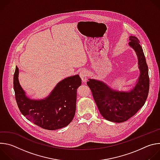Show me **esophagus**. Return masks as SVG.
<instances>
[{
	"label": "esophagus",
	"instance_id": "34e87169",
	"mask_svg": "<svg viewBox=\"0 0 160 160\" xmlns=\"http://www.w3.org/2000/svg\"><path fill=\"white\" fill-rule=\"evenodd\" d=\"M79 75H80V78H82V80L83 82H85L87 80L88 75H87V70H82V71L80 72Z\"/></svg>",
	"mask_w": 160,
	"mask_h": 160
}]
</instances>
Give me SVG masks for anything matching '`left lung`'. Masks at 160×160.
<instances>
[{
    "mask_svg": "<svg viewBox=\"0 0 160 160\" xmlns=\"http://www.w3.org/2000/svg\"><path fill=\"white\" fill-rule=\"evenodd\" d=\"M129 40L128 45L138 56L141 73L135 86L129 92H123L113 90L99 80L89 79L87 82L101 115L115 123L124 122L132 117L144 106L149 93L148 66L142 48L137 37L130 36Z\"/></svg>",
    "mask_w": 160,
    "mask_h": 160,
    "instance_id": "8db88e82",
    "label": "left lung"
}]
</instances>
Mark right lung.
<instances>
[{
  "mask_svg": "<svg viewBox=\"0 0 160 160\" xmlns=\"http://www.w3.org/2000/svg\"><path fill=\"white\" fill-rule=\"evenodd\" d=\"M19 69L16 66L14 90L18 106L27 119L42 128L54 130L66 127L73 120L77 102V90L82 84L78 75L59 82L50 95L41 100L25 95L18 80Z\"/></svg>",
  "mask_w": 160,
  "mask_h": 160,
  "instance_id": "right-lung-1",
  "label": "right lung"
}]
</instances>
